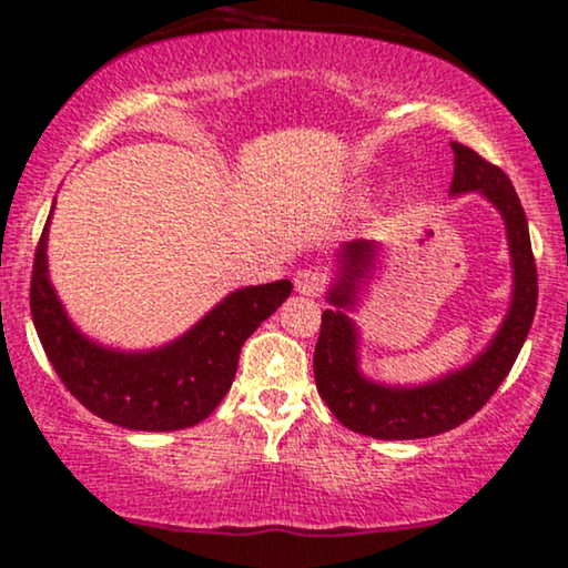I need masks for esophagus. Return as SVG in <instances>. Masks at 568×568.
Wrapping results in <instances>:
<instances>
[{"mask_svg":"<svg viewBox=\"0 0 568 568\" xmlns=\"http://www.w3.org/2000/svg\"><path fill=\"white\" fill-rule=\"evenodd\" d=\"M327 288V275L317 267H306L296 275V291L304 296H322Z\"/></svg>","mask_w":568,"mask_h":568,"instance_id":"1","label":"esophagus"}]
</instances>
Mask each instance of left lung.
Returning a JSON list of instances; mask_svg holds the SVG:
<instances>
[{
  "instance_id": "1",
  "label": "left lung",
  "mask_w": 568,
  "mask_h": 568,
  "mask_svg": "<svg viewBox=\"0 0 568 568\" xmlns=\"http://www.w3.org/2000/svg\"><path fill=\"white\" fill-rule=\"evenodd\" d=\"M450 149H454L450 193L479 191L504 214L514 262L511 308L485 354H479L469 367L419 387H385L362 377L356 362L354 322L341 308L322 312L317 348H314V379L320 396L343 427L379 440L433 437L464 425L490 400L511 372L535 320L537 267L521 201L504 170L458 141H450ZM372 260H375V243L362 239L348 243L343 254V277L329 291V304H354L356 283L372 267Z\"/></svg>"
}]
</instances>
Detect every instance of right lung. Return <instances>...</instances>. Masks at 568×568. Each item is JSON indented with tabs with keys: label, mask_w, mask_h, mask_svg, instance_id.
<instances>
[{
	"label": "right lung",
	"mask_w": 568,
	"mask_h": 568,
	"mask_svg": "<svg viewBox=\"0 0 568 568\" xmlns=\"http://www.w3.org/2000/svg\"><path fill=\"white\" fill-rule=\"evenodd\" d=\"M47 231L31 272V317L49 362L81 404L118 427L168 433L199 425L231 390L246 337L291 296V280L235 291L170 346L102 348L68 320L47 275Z\"/></svg>",
	"instance_id": "add662e5"
}]
</instances>
